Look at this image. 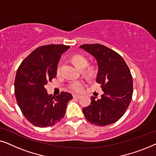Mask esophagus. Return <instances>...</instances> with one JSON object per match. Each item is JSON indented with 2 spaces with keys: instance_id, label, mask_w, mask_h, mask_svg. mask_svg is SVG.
<instances>
[{
  "instance_id": "34e87169",
  "label": "esophagus",
  "mask_w": 156,
  "mask_h": 156,
  "mask_svg": "<svg viewBox=\"0 0 156 156\" xmlns=\"http://www.w3.org/2000/svg\"><path fill=\"white\" fill-rule=\"evenodd\" d=\"M80 97H81V96H80V95L73 94V98H74V99H80Z\"/></svg>"
}]
</instances>
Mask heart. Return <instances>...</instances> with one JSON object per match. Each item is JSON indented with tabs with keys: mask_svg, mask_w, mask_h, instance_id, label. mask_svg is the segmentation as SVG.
Wrapping results in <instances>:
<instances>
[{
	"mask_svg": "<svg viewBox=\"0 0 156 156\" xmlns=\"http://www.w3.org/2000/svg\"><path fill=\"white\" fill-rule=\"evenodd\" d=\"M72 61L74 65H75V67H77L78 69H82V68L84 69L87 65V59L84 56L80 55H76L72 57ZM88 72L89 73H91L92 70L89 69ZM83 87H84V83L82 81H75V82H72L69 86V89L74 92H80V91H82Z\"/></svg>",
	"mask_w": 156,
	"mask_h": 156,
	"instance_id": "obj_1",
	"label": "heart"
}]
</instances>
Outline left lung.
<instances>
[{
  "instance_id": "left-lung-1",
  "label": "left lung",
  "mask_w": 156,
  "mask_h": 156,
  "mask_svg": "<svg viewBox=\"0 0 156 156\" xmlns=\"http://www.w3.org/2000/svg\"><path fill=\"white\" fill-rule=\"evenodd\" d=\"M83 49L96 59V81L104 94L100 99L91 97L90 105L83 108L85 118L96 126H107L121 119L129 107L133 94V78L121 55L100 44H82Z\"/></svg>"
}]
</instances>
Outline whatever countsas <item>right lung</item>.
Masks as SVG:
<instances>
[{
  "label": "right lung",
  "mask_w": 156,
  "mask_h": 156,
  "mask_svg": "<svg viewBox=\"0 0 156 156\" xmlns=\"http://www.w3.org/2000/svg\"><path fill=\"white\" fill-rule=\"evenodd\" d=\"M70 48L49 44L37 48L20 64L15 80V94L24 116L32 124L44 128L55 125L65 116L71 94H48L44 86L57 75L62 53Z\"/></svg>",
  "instance_id": "right-lung-1"
}]
</instances>
